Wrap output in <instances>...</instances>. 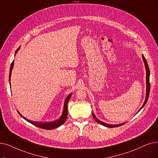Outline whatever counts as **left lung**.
Wrapping results in <instances>:
<instances>
[{"instance_id": "1", "label": "left lung", "mask_w": 158, "mask_h": 158, "mask_svg": "<svg viewBox=\"0 0 158 158\" xmlns=\"http://www.w3.org/2000/svg\"><path fill=\"white\" fill-rule=\"evenodd\" d=\"M142 58H143V62H144V64H145V69H146V84H147V89H146V97H145V102H144L143 105H142V106L140 108V109L138 110V112H139L145 106V105H146L147 102V100L148 99V96H149V93H150V82H149V78H150V70H149V68H148V64H147V61L146 60V59L145 57H144L143 54L142 55ZM137 112V113H138ZM92 115L93 117L94 118V119L95 120L96 122H98V123H99L100 125H103L106 127H108V128H114V127H119V126H121L123 125V124H125V123H121V124H118V125H110V124H107V123H105L104 122H102L101 121H100L99 119H98L97 118H96V116L95 115V114L94 113H92Z\"/></svg>"}]
</instances>
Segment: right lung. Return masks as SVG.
<instances>
[{"instance_id":"obj_1","label":"right lung","mask_w":158,"mask_h":158,"mask_svg":"<svg viewBox=\"0 0 158 158\" xmlns=\"http://www.w3.org/2000/svg\"><path fill=\"white\" fill-rule=\"evenodd\" d=\"M20 48V46L19 48L15 51V56L16 53H17V52L19 50V49ZM13 65H14V60H13V62L11 64L10 66V75H9V81L10 82V79H11V72L13 70ZM72 96V93L70 94L67 96V98L65 99L64 100V107H63V111L62 113V115L60 117V118L57 120H56L54 121H51V122H35V121H32L30 120H28V119H26L24 117H23L26 121H27L28 122L31 123L32 125H35L36 127H38L40 128H43V129H46V130H52L53 128H57L60 126L62 125L63 123L65 122V121L66 120L67 118V115H68V102L69 101V99H70ZM18 113L19 114V115L20 116H22V114H20V112L17 110Z\"/></svg>"}]
</instances>
